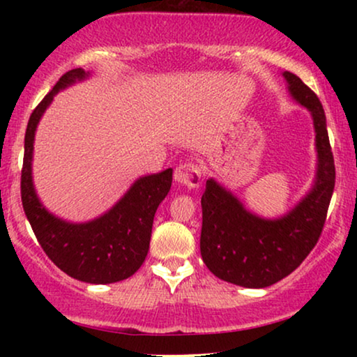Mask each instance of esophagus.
Instances as JSON below:
<instances>
[{"label": "esophagus", "mask_w": 357, "mask_h": 357, "mask_svg": "<svg viewBox=\"0 0 357 357\" xmlns=\"http://www.w3.org/2000/svg\"><path fill=\"white\" fill-rule=\"evenodd\" d=\"M174 178L175 182L185 185V187L198 188L202 183V172L195 164H180L174 170Z\"/></svg>", "instance_id": "obj_1"}]
</instances>
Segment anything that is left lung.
<instances>
[{
  "label": "left lung",
  "instance_id": "1",
  "mask_svg": "<svg viewBox=\"0 0 357 357\" xmlns=\"http://www.w3.org/2000/svg\"><path fill=\"white\" fill-rule=\"evenodd\" d=\"M282 76L292 99L309 109L314 120V187L289 213L278 219H265L247 211L241 199L214 178L206 180L202 197L199 250L204 265L219 280L255 289L281 281L305 260L324 229L335 188V162L324 107L301 77L289 71Z\"/></svg>",
  "mask_w": 357,
  "mask_h": 357
}]
</instances>
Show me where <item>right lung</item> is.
Returning <instances> with one entry per match:
<instances>
[{"label":"right lung","mask_w":357,"mask_h":357,"mask_svg":"<svg viewBox=\"0 0 357 357\" xmlns=\"http://www.w3.org/2000/svg\"><path fill=\"white\" fill-rule=\"evenodd\" d=\"M87 76L82 68L65 73L33 109L24 138L21 198L38 243L61 271L91 284H110L135 275L143 265L155 209L172 185V169L139 177L114 208L89 222H68L47 211L32 182L37 125L58 92Z\"/></svg>","instance_id":"add662e5"}]
</instances>
